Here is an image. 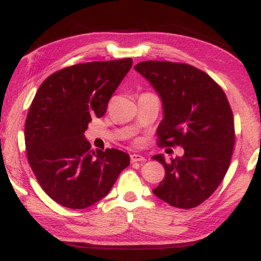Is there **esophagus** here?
<instances>
[{
  "label": "esophagus",
  "instance_id": "esophagus-1",
  "mask_svg": "<svg viewBox=\"0 0 261 261\" xmlns=\"http://www.w3.org/2000/svg\"><path fill=\"white\" fill-rule=\"evenodd\" d=\"M130 159H131V162H143V161H145V158L143 155H140V154H131Z\"/></svg>",
  "mask_w": 261,
  "mask_h": 261
}]
</instances>
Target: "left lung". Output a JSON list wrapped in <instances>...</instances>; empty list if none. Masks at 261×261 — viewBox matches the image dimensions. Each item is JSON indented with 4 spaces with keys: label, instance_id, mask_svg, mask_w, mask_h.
Wrapping results in <instances>:
<instances>
[{
    "label": "left lung",
    "instance_id": "left-lung-1",
    "mask_svg": "<svg viewBox=\"0 0 261 261\" xmlns=\"http://www.w3.org/2000/svg\"><path fill=\"white\" fill-rule=\"evenodd\" d=\"M135 70L162 100L159 145L184 149L183 156L170 162L153 156L166 170L153 193L177 208L199 206L218 189L230 165L235 125L227 96L218 83L192 65L145 61Z\"/></svg>",
    "mask_w": 261,
    "mask_h": 261
}]
</instances>
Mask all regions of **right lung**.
<instances>
[{"mask_svg":"<svg viewBox=\"0 0 261 261\" xmlns=\"http://www.w3.org/2000/svg\"><path fill=\"white\" fill-rule=\"evenodd\" d=\"M131 67V59L74 64L38 88L25 122L26 153L40 187L57 204L87 208L107 196L130 165L120 149L94 152L84 132L92 117L103 116Z\"/></svg>","mask_w":261,"mask_h":261,"instance_id":"add662e5","label":"right lung"}]
</instances>
